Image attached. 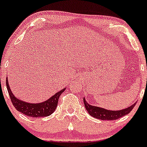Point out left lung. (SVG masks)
Wrapping results in <instances>:
<instances>
[{"label": "left lung", "instance_id": "left-lung-1", "mask_svg": "<svg viewBox=\"0 0 147 147\" xmlns=\"http://www.w3.org/2000/svg\"><path fill=\"white\" fill-rule=\"evenodd\" d=\"M83 102H84L86 110L88 112L90 116L101 120H116L119 118L122 117L124 115H128L136 105V103H134L131 106L127 107L126 109L113 111L108 110V109H105L104 108L99 107L92 106L86 102L85 98H83Z\"/></svg>", "mask_w": 147, "mask_h": 147}]
</instances>
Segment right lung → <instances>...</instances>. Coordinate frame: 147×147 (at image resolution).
Returning <instances> with one entry per match:
<instances>
[{"label": "right lung", "mask_w": 147, "mask_h": 147, "mask_svg": "<svg viewBox=\"0 0 147 147\" xmlns=\"http://www.w3.org/2000/svg\"><path fill=\"white\" fill-rule=\"evenodd\" d=\"M6 87L10 95V100L15 108L26 116L31 117H43L50 116L55 110L58 103L59 97L65 90V88L63 89L52 96L50 99L41 103H28L20 100V99H18L13 94V92L11 91L8 85V78H6Z\"/></svg>", "instance_id": "obj_1"}]
</instances>
